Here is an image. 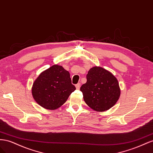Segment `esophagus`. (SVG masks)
Returning a JSON list of instances; mask_svg holds the SVG:
<instances>
[{
  "mask_svg": "<svg viewBox=\"0 0 153 153\" xmlns=\"http://www.w3.org/2000/svg\"><path fill=\"white\" fill-rule=\"evenodd\" d=\"M80 86H81V84L80 83H77V85H76V89H77V90H79L80 88Z\"/></svg>",
  "mask_w": 153,
  "mask_h": 153,
  "instance_id": "34e87169",
  "label": "esophagus"
}]
</instances>
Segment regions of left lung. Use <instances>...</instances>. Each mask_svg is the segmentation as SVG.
Here are the masks:
<instances>
[{
	"mask_svg": "<svg viewBox=\"0 0 153 153\" xmlns=\"http://www.w3.org/2000/svg\"><path fill=\"white\" fill-rule=\"evenodd\" d=\"M86 79L80 90L87 105L96 111H106L115 105L120 97V88L111 72L95 66L89 70Z\"/></svg>",
	"mask_w": 153,
	"mask_h": 153,
	"instance_id": "1",
	"label": "left lung"
}]
</instances>
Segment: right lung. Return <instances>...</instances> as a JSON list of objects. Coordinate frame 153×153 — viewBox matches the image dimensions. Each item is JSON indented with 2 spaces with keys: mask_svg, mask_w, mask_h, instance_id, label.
<instances>
[{
  "mask_svg": "<svg viewBox=\"0 0 153 153\" xmlns=\"http://www.w3.org/2000/svg\"><path fill=\"white\" fill-rule=\"evenodd\" d=\"M75 90L70 73L61 65H54L38 76L31 91L39 105L47 110H55L67 101Z\"/></svg>",
  "mask_w": 153,
  "mask_h": 153,
  "instance_id": "1",
  "label": "right lung"
}]
</instances>
